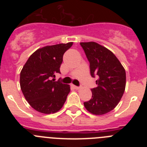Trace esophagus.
I'll return each mask as SVG.
<instances>
[{
  "instance_id": "obj_1",
  "label": "esophagus",
  "mask_w": 147,
  "mask_h": 147,
  "mask_svg": "<svg viewBox=\"0 0 147 147\" xmlns=\"http://www.w3.org/2000/svg\"><path fill=\"white\" fill-rule=\"evenodd\" d=\"M73 87H74V88H75V89H76V90H79L80 88V87H79V86H76V85H73Z\"/></svg>"
}]
</instances>
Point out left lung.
<instances>
[{
	"label": "left lung",
	"instance_id": "left-lung-1",
	"mask_svg": "<svg viewBox=\"0 0 147 147\" xmlns=\"http://www.w3.org/2000/svg\"><path fill=\"white\" fill-rule=\"evenodd\" d=\"M90 63L92 77L97 87L92 88V98L84 102L94 115H103L113 110L120 102L126 86V72L117 57L105 47L95 42H80Z\"/></svg>",
	"mask_w": 147,
	"mask_h": 147
}]
</instances>
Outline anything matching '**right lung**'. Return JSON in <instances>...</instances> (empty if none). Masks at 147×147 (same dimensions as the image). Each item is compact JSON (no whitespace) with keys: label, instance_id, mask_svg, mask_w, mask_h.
Returning <instances> with one entry per match:
<instances>
[{"label":"right lung","instance_id":"obj_1","mask_svg":"<svg viewBox=\"0 0 147 147\" xmlns=\"http://www.w3.org/2000/svg\"><path fill=\"white\" fill-rule=\"evenodd\" d=\"M73 42L49 45L30 56L20 72V88L25 98L38 112L54 113L62 107L69 93L70 86L51 78L60 74L65 52Z\"/></svg>","mask_w":147,"mask_h":147}]
</instances>
